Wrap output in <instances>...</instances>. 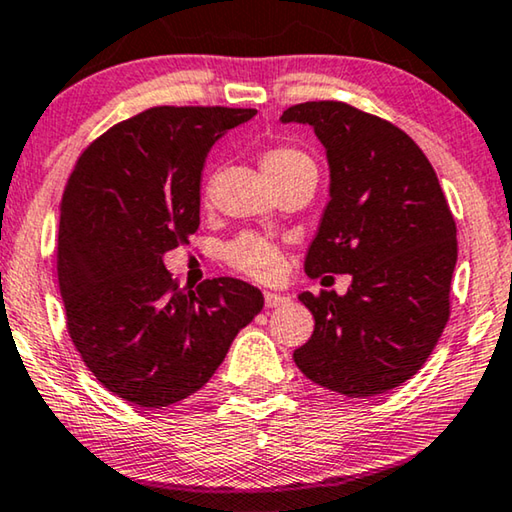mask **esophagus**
I'll return each mask as SVG.
<instances>
[{
	"instance_id": "obj_1",
	"label": "esophagus",
	"mask_w": 512,
	"mask_h": 512,
	"mask_svg": "<svg viewBox=\"0 0 512 512\" xmlns=\"http://www.w3.org/2000/svg\"><path fill=\"white\" fill-rule=\"evenodd\" d=\"M287 303H289V296L275 294V291H264V305L266 307H280V305H287Z\"/></svg>"
}]
</instances>
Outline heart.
<instances>
[{
  "mask_svg": "<svg viewBox=\"0 0 512 512\" xmlns=\"http://www.w3.org/2000/svg\"><path fill=\"white\" fill-rule=\"evenodd\" d=\"M259 164H262V170L273 184L294 173H303V170L316 173L314 161L303 150L287 143L273 145V148L266 150ZM225 262L232 269L246 273L255 280H271L280 273L282 253L269 239L257 237V234H243V237L227 243Z\"/></svg>",
  "mask_w": 512,
  "mask_h": 512,
  "instance_id": "obj_1",
  "label": "heart"
}]
</instances>
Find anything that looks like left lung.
Wrapping results in <instances>:
<instances>
[{
  "instance_id": "1",
  "label": "left lung",
  "mask_w": 512,
  "mask_h": 512,
  "mask_svg": "<svg viewBox=\"0 0 512 512\" xmlns=\"http://www.w3.org/2000/svg\"><path fill=\"white\" fill-rule=\"evenodd\" d=\"M282 123L314 129L330 166V202L305 273H351L344 296L303 291L314 332L294 351L316 385L376 396L424 367L449 321L456 221L419 145L344 102H303Z\"/></svg>"
}]
</instances>
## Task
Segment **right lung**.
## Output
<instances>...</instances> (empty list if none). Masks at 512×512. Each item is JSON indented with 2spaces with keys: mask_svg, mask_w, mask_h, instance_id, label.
<instances>
[{
  "mask_svg": "<svg viewBox=\"0 0 512 512\" xmlns=\"http://www.w3.org/2000/svg\"><path fill=\"white\" fill-rule=\"evenodd\" d=\"M255 113L145 109L88 145L63 191L56 271L70 339L93 376L139 408L198 392L264 307L248 282L184 291L164 266L200 225L209 148Z\"/></svg>",
  "mask_w": 512,
  "mask_h": 512,
  "instance_id": "add662e5",
  "label": "right lung"
}]
</instances>
